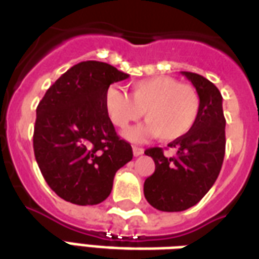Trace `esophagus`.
Masks as SVG:
<instances>
[{"mask_svg": "<svg viewBox=\"0 0 259 259\" xmlns=\"http://www.w3.org/2000/svg\"><path fill=\"white\" fill-rule=\"evenodd\" d=\"M143 154H144V148H141V147L137 146L133 147V155H135V157H140Z\"/></svg>", "mask_w": 259, "mask_h": 259, "instance_id": "obj_1", "label": "esophagus"}]
</instances>
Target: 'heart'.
<instances>
[{
  "instance_id": "b5f03b06",
  "label": "heart",
  "mask_w": 259,
  "mask_h": 259,
  "mask_svg": "<svg viewBox=\"0 0 259 259\" xmlns=\"http://www.w3.org/2000/svg\"><path fill=\"white\" fill-rule=\"evenodd\" d=\"M108 118L116 127L124 129L141 118L147 122L126 130L130 141H144L158 136L161 140H176L189 133L200 113V96L193 85L183 84L169 76H155L132 84L130 96L115 85L104 96Z\"/></svg>"
}]
</instances>
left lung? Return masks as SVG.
<instances>
[{
	"label": "left lung",
	"instance_id": "8db88e82",
	"mask_svg": "<svg viewBox=\"0 0 259 259\" xmlns=\"http://www.w3.org/2000/svg\"><path fill=\"white\" fill-rule=\"evenodd\" d=\"M182 74L200 96L197 122L189 133L168 144L176 151L174 157H165L158 147L146 150L155 170L144 182V195L154 208L165 212L185 211L209 191L222 168L226 146L221 91L201 74Z\"/></svg>",
	"mask_w": 259,
	"mask_h": 259
}]
</instances>
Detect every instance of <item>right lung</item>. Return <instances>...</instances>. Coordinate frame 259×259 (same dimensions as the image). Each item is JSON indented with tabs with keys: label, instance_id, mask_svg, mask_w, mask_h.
I'll return each mask as SVG.
<instances>
[{
	"label": "right lung",
	"instance_id": "obj_1",
	"mask_svg": "<svg viewBox=\"0 0 259 259\" xmlns=\"http://www.w3.org/2000/svg\"><path fill=\"white\" fill-rule=\"evenodd\" d=\"M127 77L112 65L84 61L66 70L37 107L34 157L47 185L68 202H102L115 174L133 158L104 107L108 87Z\"/></svg>",
	"mask_w": 259,
	"mask_h": 259
}]
</instances>
